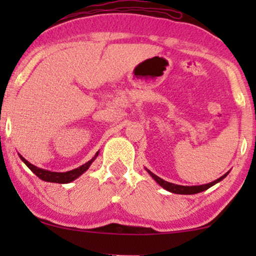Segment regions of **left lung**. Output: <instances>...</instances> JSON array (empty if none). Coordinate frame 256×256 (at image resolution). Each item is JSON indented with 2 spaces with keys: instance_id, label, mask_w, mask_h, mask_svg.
Here are the masks:
<instances>
[{
  "instance_id": "obj_1",
  "label": "left lung",
  "mask_w": 256,
  "mask_h": 256,
  "mask_svg": "<svg viewBox=\"0 0 256 256\" xmlns=\"http://www.w3.org/2000/svg\"><path fill=\"white\" fill-rule=\"evenodd\" d=\"M148 172L152 174V177L155 180L157 183H158L160 186L166 188V190L172 192V194H199V192L202 191H205L208 190V188L213 186V185L218 183V182H220L222 180H224L227 176V174H224L222 177L218 178V180L212 182V183H208V184H205V185H199V186H183V185H177V184H172V183H169V182H166L163 180L162 178H160L158 176H156V174H154L152 171L146 170Z\"/></svg>"
}]
</instances>
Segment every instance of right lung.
<instances>
[{
  "label": "right lung",
  "instance_id": "obj_1",
  "mask_svg": "<svg viewBox=\"0 0 256 256\" xmlns=\"http://www.w3.org/2000/svg\"><path fill=\"white\" fill-rule=\"evenodd\" d=\"M98 154L99 152H96V157L98 156ZM20 160H22L23 162L26 164V166L29 168V169L32 171V172L36 174L38 178H40V180H43L45 182H52V183H59V184L70 183V182L74 180L76 178H78L80 176V174H82L84 172H85V171L90 168V164H92L93 160H96V157H94V158L88 160V162L84 164V166L76 168V169H74V170L68 171V172H51V171L40 169V168L32 166V164L28 162V160L20 155Z\"/></svg>",
  "mask_w": 256,
  "mask_h": 256
}]
</instances>
